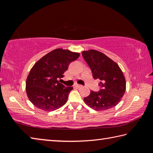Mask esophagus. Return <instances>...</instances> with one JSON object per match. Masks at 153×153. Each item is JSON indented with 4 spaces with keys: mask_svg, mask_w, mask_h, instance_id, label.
<instances>
[{
    "mask_svg": "<svg viewBox=\"0 0 153 153\" xmlns=\"http://www.w3.org/2000/svg\"><path fill=\"white\" fill-rule=\"evenodd\" d=\"M76 86L77 88H81L82 87V85H80V84H76Z\"/></svg>",
    "mask_w": 153,
    "mask_h": 153,
    "instance_id": "34e87169",
    "label": "esophagus"
}]
</instances>
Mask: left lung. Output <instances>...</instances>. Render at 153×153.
<instances>
[{
	"mask_svg": "<svg viewBox=\"0 0 153 153\" xmlns=\"http://www.w3.org/2000/svg\"><path fill=\"white\" fill-rule=\"evenodd\" d=\"M82 54L91 69L93 77L100 80L99 91L92 90L88 97L84 98V102L95 111L115 107L126 92V79L120 67L101 52L89 50Z\"/></svg>",
	"mask_w": 153,
	"mask_h": 153,
	"instance_id": "1",
	"label": "left lung"
}]
</instances>
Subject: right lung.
<instances>
[{
	"label": "right lung",
	"instance_id": "obj_1",
	"mask_svg": "<svg viewBox=\"0 0 153 153\" xmlns=\"http://www.w3.org/2000/svg\"><path fill=\"white\" fill-rule=\"evenodd\" d=\"M79 56L77 53L57 48L36 62L26 80L27 95L35 107L53 111L65 104L73 87H66L59 82L69 64Z\"/></svg>",
	"mask_w": 153,
	"mask_h": 153
}]
</instances>
